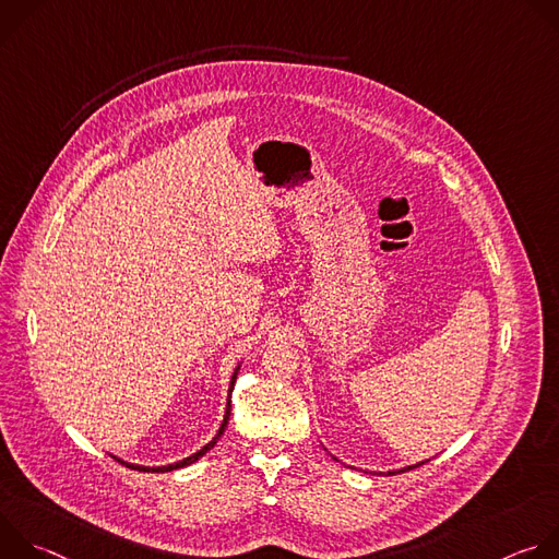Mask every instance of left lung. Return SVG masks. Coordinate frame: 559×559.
Returning <instances> with one entry per match:
<instances>
[{"mask_svg": "<svg viewBox=\"0 0 559 559\" xmlns=\"http://www.w3.org/2000/svg\"><path fill=\"white\" fill-rule=\"evenodd\" d=\"M334 457V455H332ZM336 460V457H334ZM427 460H423V462H418V464H409V466H403V468H393V471H384V475H397V473H405V471H412V468H416V466H420V464H425ZM378 473H382V471H378Z\"/></svg>", "mask_w": 559, "mask_h": 559, "instance_id": "1", "label": "left lung"}]
</instances>
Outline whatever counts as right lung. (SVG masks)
<instances>
[{
  "instance_id": "right-lung-1",
  "label": "right lung",
  "mask_w": 559,
  "mask_h": 559,
  "mask_svg": "<svg viewBox=\"0 0 559 559\" xmlns=\"http://www.w3.org/2000/svg\"><path fill=\"white\" fill-rule=\"evenodd\" d=\"M243 362V360H241ZM241 362H238L236 367H234V371H231V378H229V386H227V403H225V414H223V423H221V427H218V431H216V436L205 444V447H201L197 453H192V455H188V457H183V460H179V462H175V464H166V466H143V464H132V462H126V460H121V457H117L121 464H126V466H130V468H139V471H145V473H168V471H177V468H183V466H190V464H194L197 460H201L218 440H221V436H223V431H225V427H227V420H229V407H231V397H229V393H231V389H234V382H236V376H238V369H241Z\"/></svg>"
}]
</instances>
